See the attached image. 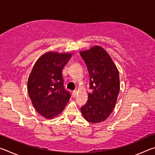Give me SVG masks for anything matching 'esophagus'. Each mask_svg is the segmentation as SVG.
Here are the masks:
<instances>
[{"instance_id":"esophagus-1","label":"esophagus","mask_w":155,"mask_h":155,"mask_svg":"<svg viewBox=\"0 0 155 155\" xmlns=\"http://www.w3.org/2000/svg\"><path fill=\"white\" fill-rule=\"evenodd\" d=\"M77 91H76V90H74V91H72V96H73V97H75V96H76V95H77Z\"/></svg>"}]
</instances>
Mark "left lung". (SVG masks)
<instances>
[{"label":"left lung","mask_w":155,"mask_h":155,"mask_svg":"<svg viewBox=\"0 0 155 155\" xmlns=\"http://www.w3.org/2000/svg\"><path fill=\"white\" fill-rule=\"evenodd\" d=\"M90 75L88 100L81 107L83 116L87 122H103L111 114L120 91L119 72L111 57L101 46L80 52Z\"/></svg>","instance_id":"1"}]
</instances>
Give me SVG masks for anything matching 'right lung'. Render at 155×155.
Instances as JSON below:
<instances>
[{"instance_id": "right-lung-1", "label": "right lung", "mask_w": 155, "mask_h": 155, "mask_svg": "<svg viewBox=\"0 0 155 155\" xmlns=\"http://www.w3.org/2000/svg\"><path fill=\"white\" fill-rule=\"evenodd\" d=\"M72 54L46 52L35 62L28 80V92L36 111L52 119L64 111L70 94L64 85L62 70Z\"/></svg>"}]
</instances>
